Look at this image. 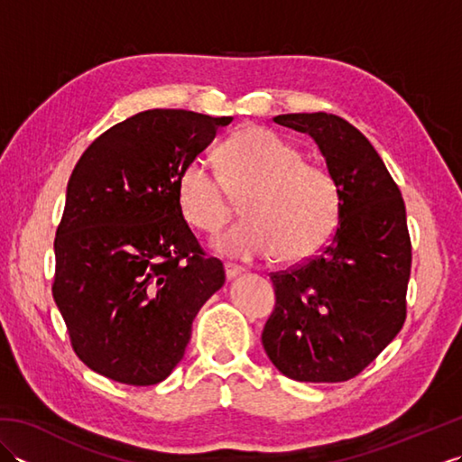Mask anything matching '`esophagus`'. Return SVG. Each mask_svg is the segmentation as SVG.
Instances as JSON below:
<instances>
[{
	"instance_id": "1",
	"label": "esophagus",
	"mask_w": 462,
	"mask_h": 462,
	"mask_svg": "<svg viewBox=\"0 0 462 462\" xmlns=\"http://www.w3.org/2000/svg\"><path fill=\"white\" fill-rule=\"evenodd\" d=\"M224 270H226V278H228V280H234V278H238V276H240V273L244 272V268L236 266V263H226V266H224Z\"/></svg>"
}]
</instances>
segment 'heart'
I'll use <instances>...</instances> for the list:
<instances>
[{
	"mask_svg": "<svg viewBox=\"0 0 462 462\" xmlns=\"http://www.w3.org/2000/svg\"><path fill=\"white\" fill-rule=\"evenodd\" d=\"M220 176L202 159L184 166L176 194L194 230L218 232L242 199L246 218L214 240L240 260L278 252L283 262L311 258L337 226L339 190L328 169L303 161L296 144L262 126H246L218 151Z\"/></svg>",
	"mask_w": 462,
	"mask_h": 462,
	"instance_id": "b5f03b06",
	"label": "heart"
}]
</instances>
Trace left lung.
<instances>
[{"mask_svg": "<svg viewBox=\"0 0 462 462\" xmlns=\"http://www.w3.org/2000/svg\"><path fill=\"white\" fill-rule=\"evenodd\" d=\"M273 123L308 133L337 182L339 222L319 256L272 273L276 308L262 343L280 373L306 383L356 377L407 316L411 240L405 202L373 144L346 119L290 113Z\"/></svg>", "mask_w": 462, "mask_h": 462, "instance_id": "obj_1", "label": "left lung"}]
</instances>
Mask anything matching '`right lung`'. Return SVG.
<instances>
[{
  "instance_id": "obj_1",
  "label": "right lung",
  "mask_w": 462,
  "mask_h": 462,
  "mask_svg": "<svg viewBox=\"0 0 462 462\" xmlns=\"http://www.w3.org/2000/svg\"><path fill=\"white\" fill-rule=\"evenodd\" d=\"M232 116L152 109L91 143L67 184L53 300L87 367L156 385L184 357L192 321L226 273L186 224L176 184Z\"/></svg>"
}]
</instances>
